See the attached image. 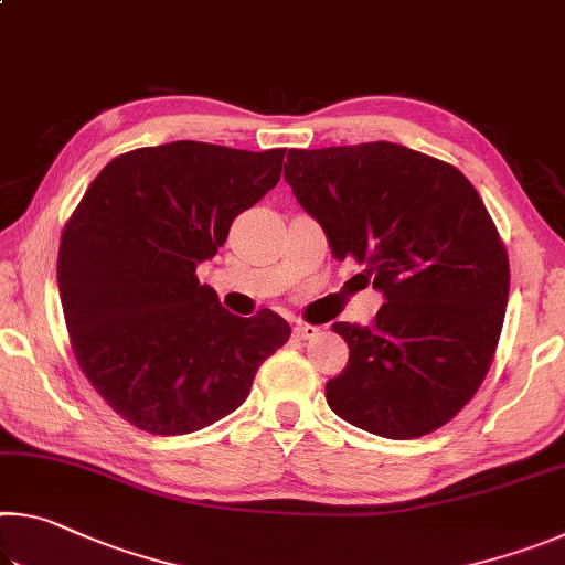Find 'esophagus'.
Returning <instances> with one entry per match:
<instances>
[{
    "label": "esophagus",
    "instance_id": "1",
    "mask_svg": "<svg viewBox=\"0 0 565 565\" xmlns=\"http://www.w3.org/2000/svg\"><path fill=\"white\" fill-rule=\"evenodd\" d=\"M319 327H313V323H303V321H299V323H296V327H294V337L296 339H313V337H319Z\"/></svg>",
    "mask_w": 565,
    "mask_h": 565
}]
</instances>
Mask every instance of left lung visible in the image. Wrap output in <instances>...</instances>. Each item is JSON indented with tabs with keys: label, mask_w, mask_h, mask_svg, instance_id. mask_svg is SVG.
I'll list each match as a JSON object with an SVG mask.
<instances>
[{
	"label": "left lung",
	"mask_w": 565,
	"mask_h": 565,
	"mask_svg": "<svg viewBox=\"0 0 565 565\" xmlns=\"http://www.w3.org/2000/svg\"><path fill=\"white\" fill-rule=\"evenodd\" d=\"M284 179L333 259L384 294L371 327L337 321L349 363L331 411L384 438H418L461 411L489 374L509 301V256L461 171L391 141L291 149Z\"/></svg>",
	"instance_id": "1"
}]
</instances>
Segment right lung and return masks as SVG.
Instances as JSON below:
<instances>
[{"instance_id":"1","label":"right lung","mask_w":565,"mask_h":565,"mask_svg":"<svg viewBox=\"0 0 565 565\" xmlns=\"http://www.w3.org/2000/svg\"><path fill=\"white\" fill-rule=\"evenodd\" d=\"M286 149L171 141L111 159L64 226L62 309L74 356L141 431H202L244 404L291 337L279 313L226 311L196 266L281 179Z\"/></svg>"}]
</instances>
